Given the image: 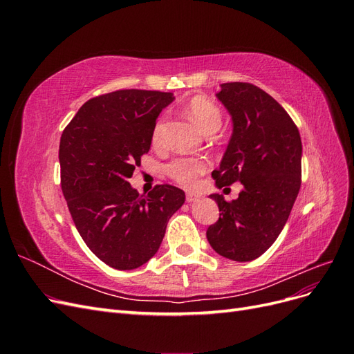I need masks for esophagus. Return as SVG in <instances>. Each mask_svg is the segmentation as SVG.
Instances as JSON below:
<instances>
[{
    "instance_id": "34e87169",
    "label": "esophagus",
    "mask_w": 354,
    "mask_h": 354,
    "mask_svg": "<svg viewBox=\"0 0 354 354\" xmlns=\"http://www.w3.org/2000/svg\"><path fill=\"white\" fill-rule=\"evenodd\" d=\"M198 198L199 196L196 194H192V192H187V194H186V201L187 202H195Z\"/></svg>"
}]
</instances>
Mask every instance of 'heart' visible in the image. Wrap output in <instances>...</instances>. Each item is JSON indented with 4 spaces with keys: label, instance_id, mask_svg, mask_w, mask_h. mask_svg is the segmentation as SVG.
<instances>
[{
    "label": "heart",
    "instance_id": "heart-1",
    "mask_svg": "<svg viewBox=\"0 0 354 354\" xmlns=\"http://www.w3.org/2000/svg\"><path fill=\"white\" fill-rule=\"evenodd\" d=\"M185 112L205 134H212L220 130L223 124V113L218 106L212 100L195 95L185 104ZM164 140V118L156 121L152 131V143L159 146ZM209 168V162L203 158H185L178 156L165 165V173L169 178L177 181L185 187L194 186L199 176L205 174Z\"/></svg>",
    "mask_w": 354,
    "mask_h": 354
}]
</instances>
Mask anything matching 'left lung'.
<instances>
[{
    "label": "left lung",
    "mask_w": 354,
    "mask_h": 354,
    "mask_svg": "<svg viewBox=\"0 0 354 354\" xmlns=\"http://www.w3.org/2000/svg\"><path fill=\"white\" fill-rule=\"evenodd\" d=\"M218 100L232 115L233 134L218 169V189L241 181L239 198H211L220 209L207 230L212 250L233 261L259 259L279 236L301 186V137L270 94L250 82L221 84Z\"/></svg>",
    "instance_id": "1"
}]
</instances>
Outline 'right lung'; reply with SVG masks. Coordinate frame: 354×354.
Wrapping results in <instances>:
<instances>
[{"label":"right lung","mask_w":354,"mask_h":354,"mask_svg":"<svg viewBox=\"0 0 354 354\" xmlns=\"http://www.w3.org/2000/svg\"><path fill=\"white\" fill-rule=\"evenodd\" d=\"M171 93L118 90L81 106L60 137V185L85 245L103 263L133 270L149 261L185 192L158 185L140 195L128 183L149 152Z\"/></svg>","instance_id":"add662e5"}]
</instances>
